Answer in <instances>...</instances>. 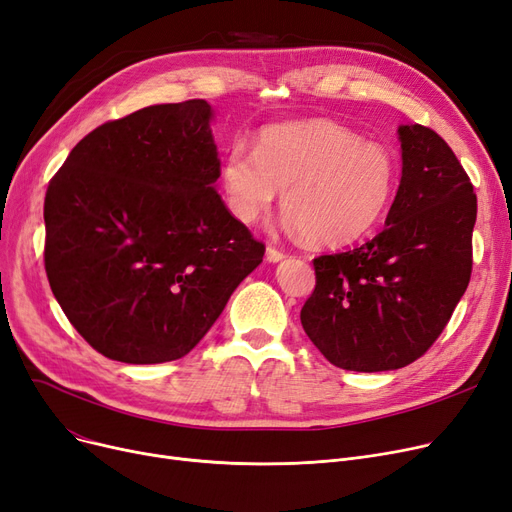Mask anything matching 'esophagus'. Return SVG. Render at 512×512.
Masks as SVG:
<instances>
[{"mask_svg": "<svg viewBox=\"0 0 512 512\" xmlns=\"http://www.w3.org/2000/svg\"><path fill=\"white\" fill-rule=\"evenodd\" d=\"M265 259H268L270 263H278V261L284 259V253L276 247H268V249H265Z\"/></svg>", "mask_w": 512, "mask_h": 512, "instance_id": "esophagus-1", "label": "esophagus"}]
</instances>
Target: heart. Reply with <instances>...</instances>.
Returning <instances> with one entry per match:
<instances>
[{"instance_id": "1", "label": "heart", "mask_w": 512, "mask_h": 512, "mask_svg": "<svg viewBox=\"0 0 512 512\" xmlns=\"http://www.w3.org/2000/svg\"><path fill=\"white\" fill-rule=\"evenodd\" d=\"M232 215L255 224L276 194L293 232L316 247H347L385 217L397 186L393 154L332 121L270 125L257 133L253 154L234 148L221 165Z\"/></svg>"}]
</instances>
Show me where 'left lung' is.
Masks as SVG:
<instances>
[{
	"label": "left lung",
	"instance_id": "left-lung-1",
	"mask_svg": "<svg viewBox=\"0 0 512 512\" xmlns=\"http://www.w3.org/2000/svg\"><path fill=\"white\" fill-rule=\"evenodd\" d=\"M402 180L383 232L362 247L314 259L316 288L301 324L343 370L412 364L452 318L473 270L477 196L446 140L399 125Z\"/></svg>",
	"mask_w": 512,
	"mask_h": 512
}]
</instances>
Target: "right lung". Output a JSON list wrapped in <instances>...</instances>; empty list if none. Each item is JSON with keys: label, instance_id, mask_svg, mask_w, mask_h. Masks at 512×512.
<instances>
[{"label": "right lung", "instance_id": "add662e5", "mask_svg": "<svg viewBox=\"0 0 512 512\" xmlns=\"http://www.w3.org/2000/svg\"><path fill=\"white\" fill-rule=\"evenodd\" d=\"M207 100L154 104L96 127L52 177L46 274L79 335L108 360H180L265 247L217 194Z\"/></svg>", "mask_w": 512, "mask_h": 512}]
</instances>
